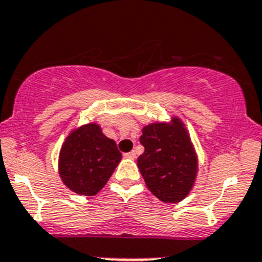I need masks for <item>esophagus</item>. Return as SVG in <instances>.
<instances>
[{
    "mask_svg": "<svg viewBox=\"0 0 262 262\" xmlns=\"http://www.w3.org/2000/svg\"><path fill=\"white\" fill-rule=\"evenodd\" d=\"M125 157L128 158V159H135V158H136V152H135L134 150H132V151H130V152H126Z\"/></svg>",
    "mask_w": 262,
    "mask_h": 262,
    "instance_id": "1",
    "label": "esophagus"
}]
</instances>
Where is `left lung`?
<instances>
[{
    "label": "left lung",
    "mask_w": 262,
    "mask_h": 262,
    "mask_svg": "<svg viewBox=\"0 0 262 262\" xmlns=\"http://www.w3.org/2000/svg\"><path fill=\"white\" fill-rule=\"evenodd\" d=\"M140 142L145 151L137 167L147 188L160 201H182L192 190L198 174V154L185 123L178 117L170 122L144 126Z\"/></svg>",
    "instance_id": "8db88e82"
}]
</instances>
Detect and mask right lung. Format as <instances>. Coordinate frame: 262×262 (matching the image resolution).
<instances>
[{
	"mask_svg": "<svg viewBox=\"0 0 262 262\" xmlns=\"http://www.w3.org/2000/svg\"><path fill=\"white\" fill-rule=\"evenodd\" d=\"M121 159L115 140L105 136L99 125L88 123L72 130L62 144L59 177L72 192L94 196L104 187Z\"/></svg>",
	"mask_w": 262,
	"mask_h": 262,
	"instance_id": "1",
	"label": "right lung"
}]
</instances>
